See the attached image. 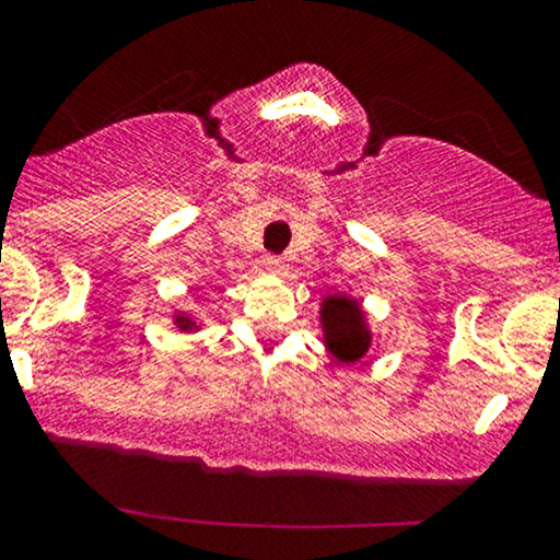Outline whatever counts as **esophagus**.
Here are the masks:
<instances>
[{
    "instance_id": "obj_1",
    "label": "esophagus",
    "mask_w": 560,
    "mask_h": 560,
    "mask_svg": "<svg viewBox=\"0 0 560 560\" xmlns=\"http://www.w3.org/2000/svg\"><path fill=\"white\" fill-rule=\"evenodd\" d=\"M262 262H266L268 271H273V273H281L287 268V260L281 258V255H266V258H262Z\"/></svg>"
}]
</instances>
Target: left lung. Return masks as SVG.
<instances>
[{"label":"left lung","instance_id":"obj_1","mask_svg":"<svg viewBox=\"0 0 560 560\" xmlns=\"http://www.w3.org/2000/svg\"><path fill=\"white\" fill-rule=\"evenodd\" d=\"M320 324H324L326 347L339 363L361 361L371 345V334L365 329L363 311L355 300L337 298V294L326 298Z\"/></svg>","mask_w":560,"mask_h":560}]
</instances>
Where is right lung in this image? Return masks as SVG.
I'll return each mask as SVG.
<instances>
[{"instance_id":"right-lung-1","label":"right lung","mask_w":560,"mask_h":560,"mask_svg":"<svg viewBox=\"0 0 560 560\" xmlns=\"http://www.w3.org/2000/svg\"><path fill=\"white\" fill-rule=\"evenodd\" d=\"M176 324L182 326V329H191V326H195V320H189L186 316H178V318H176Z\"/></svg>"}]
</instances>
